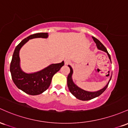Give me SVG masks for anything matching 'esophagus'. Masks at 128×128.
<instances>
[{
	"mask_svg": "<svg viewBox=\"0 0 128 128\" xmlns=\"http://www.w3.org/2000/svg\"><path fill=\"white\" fill-rule=\"evenodd\" d=\"M71 64V61H70V60L66 59V60H64V64H66V65H68V64Z\"/></svg>",
	"mask_w": 128,
	"mask_h": 128,
	"instance_id": "1",
	"label": "esophagus"
}]
</instances>
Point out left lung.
Returning <instances> with one entry per match:
<instances>
[{
	"label": "left lung",
	"instance_id": "1",
	"mask_svg": "<svg viewBox=\"0 0 128 128\" xmlns=\"http://www.w3.org/2000/svg\"><path fill=\"white\" fill-rule=\"evenodd\" d=\"M92 37L93 40L95 42L96 44V46H97V48L98 50H101V51H104V52H106L109 58H110V62H111V60H110V56L106 48L104 47V46L98 40L97 38H96V37ZM68 66L70 68V72L68 76V78H67V84H68V87L70 91L71 92V93L72 94L74 97H76V98H78V100H83V101H86V100H90L91 99L96 98V97H98L99 96L101 95L106 90V89L107 88L108 86L109 83H110V79H111V77H110V80H109L108 83H107L106 85L103 88L101 89V90H98L97 91H94V92H90V91H87L85 90H83V89L80 88L77 86L75 83H74L72 80V76L73 74V70L72 68V67L70 65H68Z\"/></svg>",
	"mask_w": 128,
	"mask_h": 128
}]
</instances>
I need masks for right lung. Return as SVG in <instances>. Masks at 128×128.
Listing matches in <instances>:
<instances>
[{
  "label": "right lung",
  "instance_id": "add662e5",
  "mask_svg": "<svg viewBox=\"0 0 128 128\" xmlns=\"http://www.w3.org/2000/svg\"><path fill=\"white\" fill-rule=\"evenodd\" d=\"M48 33L40 32L32 34L24 38L14 50L10 64V72L14 84L19 90L32 96L40 94L50 86L53 76L64 65V62L51 64L39 71L26 73L20 68L19 51L29 40L35 38H46Z\"/></svg>",
  "mask_w": 128,
  "mask_h": 128
}]
</instances>
